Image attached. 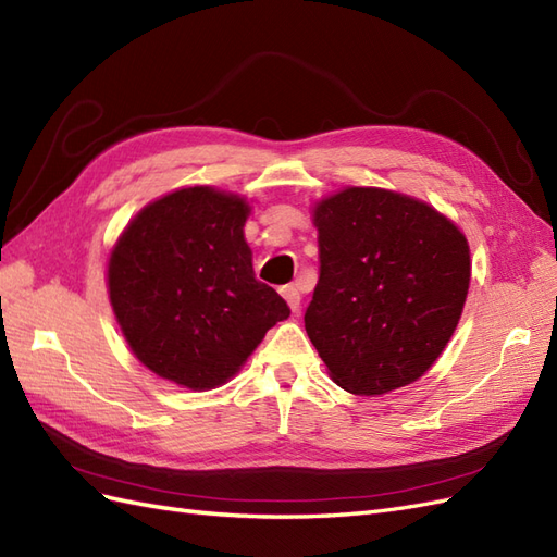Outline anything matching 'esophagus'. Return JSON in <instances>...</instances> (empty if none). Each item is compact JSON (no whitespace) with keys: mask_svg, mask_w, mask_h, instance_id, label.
Returning <instances> with one entry per match:
<instances>
[{"mask_svg":"<svg viewBox=\"0 0 557 557\" xmlns=\"http://www.w3.org/2000/svg\"><path fill=\"white\" fill-rule=\"evenodd\" d=\"M281 295H283V299H285V301H288V307L293 309V313H297V311H299L301 295H299V290L295 288V285H283V288H281Z\"/></svg>","mask_w":557,"mask_h":557,"instance_id":"obj_1","label":"esophagus"}]
</instances>
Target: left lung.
<instances>
[{
	"label": "left lung",
	"mask_w": 557,
	"mask_h": 557,
	"mask_svg": "<svg viewBox=\"0 0 557 557\" xmlns=\"http://www.w3.org/2000/svg\"><path fill=\"white\" fill-rule=\"evenodd\" d=\"M313 225L320 278L305 327L330 379L362 397L418 381L462 315L471 262L460 227L383 188L315 201Z\"/></svg>",
	"instance_id": "8db88e82"
}]
</instances>
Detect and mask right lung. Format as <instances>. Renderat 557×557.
<instances>
[{
    "label": "right lung",
    "mask_w": 557,
    "mask_h": 557,
    "mask_svg": "<svg viewBox=\"0 0 557 557\" xmlns=\"http://www.w3.org/2000/svg\"><path fill=\"white\" fill-rule=\"evenodd\" d=\"M248 213L244 197L193 185L150 201L117 237L111 307L134 356L160 379L197 393L223 385L290 315L252 272Z\"/></svg>",
    "instance_id": "right-lung-1"
}]
</instances>
